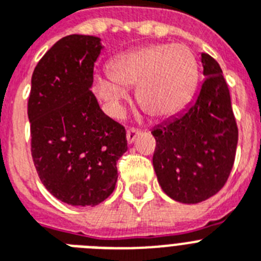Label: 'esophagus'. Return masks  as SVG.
I'll return each mask as SVG.
<instances>
[{"label":"esophagus","mask_w":261,"mask_h":261,"mask_svg":"<svg viewBox=\"0 0 261 261\" xmlns=\"http://www.w3.org/2000/svg\"><path fill=\"white\" fill-rule=\"evenodd\" d=\"M140 135H141V130H138V129H128V130H126V141H128V144H132Z\"/></svg>","instance_id":"esophagus-1"}]
</instances>
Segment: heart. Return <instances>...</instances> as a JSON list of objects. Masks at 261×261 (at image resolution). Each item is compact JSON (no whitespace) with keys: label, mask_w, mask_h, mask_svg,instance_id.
Instances as JSON below:
<instances>
[{"label":"heart","mask_w":261,"mask_h":261,"mask_svg":"<svg viewBox=\"0 0 261 261\" xmlns=\"http://www.w3.org/2000/svg\"><path fill=\"white\" fill-rule=\"evenodd\" d=\"M199 66L184 45L158 44L123 53L111 60L108 74L95 77V93L111 116L120 117L128 99V89L136 87L140 107L156 119L180 112L193 95Z\"/></svg>","instance_id":"b5f03b06"}]
</instances>
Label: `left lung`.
I'll return each instance as SVG.
<instances>
[{"instance_id":"1","label":"left lung","mask_w":261,"mask_h":261,"mask_svg":"<svg viewBox=\"0 0 261 261\" xmlns=\"http://www.w3.org/2000/svg\"><path fill=\"white\" fill-rule=\"evenodd\" d=\"M205 80L195 102L154 126L153 166L163 192L183 204H199L225 186L238 144L229 87L218 62L201 53Z\"/></svg>"}]
</instances>
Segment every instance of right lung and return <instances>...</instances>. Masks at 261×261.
Returning <instances> with one entry per match:
<instances>
[{"instance_id":"add662e5","label":"right lung","mask_w":261,"mask_h":261,"mask_svg":"<svg viewBox=\"0 0 261 261\" xmlns=\"http://www.w3.org/2000/svg\"><path fill=\"white\" fill-rule=\"evenodd\" d=\"M103 45L89 35L60 39L31 78V153L44 187L60 201L95 206L114 192L116 162L128 150L125 128L91 91Z\"/></svg>"}]
</instances>
